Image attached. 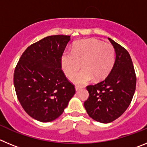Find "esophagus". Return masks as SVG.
Returning <instances> with one entry per match:
<instances>
[{"instance_id":"obj_1","label":"esophagus","mask_w":147,"mask_h":147,"mask_svg":"<svg viewBox=\"0 0 147 147\" xmlns=\"http://www.w3.org/2000/svg\"><path fill=\"white\" fill-rule=\"evenodd\" d=\"M75 89H76V91H78V90H80V89H82V87L76 85V86H75Z\"/></svg>"}]
</instances>
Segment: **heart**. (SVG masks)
Masks as SVG:
<instances>
[{
  "label": "heart",
  "mask_w": 147,
  "mask_h": 147,
  "mask_svg": "<svg viewBox=\"0 0 147 147\" xmlns=\"http://www.w3.org/2000/svg\"><path fill=\"white\" fill-rule=\"evenodd\" d=\"M115 60V51L111 44L94 38L80 40L73 45L72 51H66L61 57L62 71L67 76L74 74L83 63V69L71 77L77 85L105 79L112 70Z\"/></svg>",
  "instance_id": "obj_1"
}]
</instances>
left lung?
<instances>
[{
    "label": "left lung",
    "instance_id": "left-lung-1",
    "mask_svg": "<svg viewBox=\"0 0 147 147\" xmlns=\"http://www.w3.org/2000/svg\"><path fill=\"white\" fill-rule=\"evenodd\" d=\"M115 51L112 70L102 82L87 87L89 98L84 106L90 118L107 124L120 117L130 105L136 76L130 55L121 45L108 38Z\"/></svg>",
    "mask_w": 147,
    "mask_h": 147
}]
</instances>
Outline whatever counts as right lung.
Listing matches in <instances>:
<instances>
[{
  "mask_svg": "<svg viewBox=\"0 0 147 147\" xmlns=\"http://www.w3.org/2000/svg\"><path fill=\"white\" fill-rule=\"evenodd\" d=\"M70 40L67 35L40 40L26 49L15 67L18 100L26 113L39 121L57 119L75 94L74 85L61 69V57Z\"/></svg>",
  "mask_w": 147,
  "mask_h": 147,
  "instance_id": "right-lung-1",
  "label": "right lung"
}]
</instances>
